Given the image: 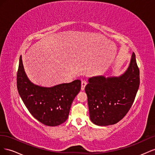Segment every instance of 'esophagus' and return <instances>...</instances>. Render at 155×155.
I'll use <instances>...</instances> for the list:
<instances>
[{"mask_svg":"<svg viewBox=\"0 0 155 155\" xmlns=\"http://www.w3.org/2000/svg\"><path fill=\"white\" fill-rule=\"evenodd\" d=\"M87 82L85 80L81 81V90L82 91H83L84 89H85V87L87 85Z\"/></svg>","mask_w":155,"mask_h":155,"instance_id":"obj_1","label":"esophagus"}]
</instances>
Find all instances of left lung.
I'll list each match as a JSON object with an SVG mask.
<instances>
[{
    "instance_id": "8db88e82",
    "label": "left lung",
    "mask_w": 155,
    "mask_h": 155,
    "mask_svg": "<svg viewBox=\"0 0 155 155\" xmlns=\"http://www.w3.org/2000/svg\"><path fill=\"white\" fill-rule=\"evenodd\" d=\"M140 85V70L133 52L129 67L120 77H94L85 88L90 118L107 126L118 123L132 107Z\"/></svg>"
}]
</instances>
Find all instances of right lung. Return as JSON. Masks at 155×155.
I'll use <instances>...</instances> for the list:
<instances>
[{"mask_svg": "<svg viewBox=\"0 0 155 155\" xmlns=\"http://www.w3.org/2000/svg\"><path fill=\"white\" fill-rule=\"evenodd\" d=\"M17 86L22 100L35 119L45 125L57 126L67 120L72 103L81 90V81L50 88L34 85L25 72L21 55Z\"/></svg>", "mask_w": 155, "mask_h": 155, "instance_id": "1", "label": "right lung"}]
</instances>
